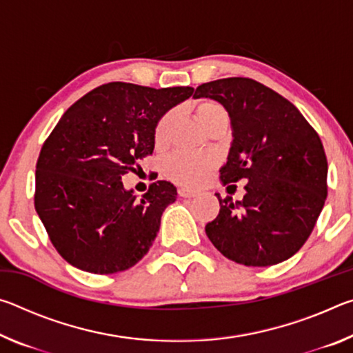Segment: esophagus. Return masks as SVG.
<instances>
[{
  "mask_svg": "<svg viewBox=\"0 0 353 353\" xmlns=\"http://www.w3.org/2000/svg\"><path fill=\"white\" fill-rule=\"evenodd\" d=\"M199 191L198 190H188V188H179V196H182V198H194V196H198Z\"/></svg>",
  "mask_w": 353,
  "mask_h": 353,
  "instance_id": "34e87169",
  "label": "esophagus"
}]
</instances>
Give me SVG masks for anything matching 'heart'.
I'll return each instance as SVG.
<instances>
[{
  "label": "heart",
  "mask_w": 353,
  "mask_h": 353,
  "mask_svg": "<svg viewBox=\"0 0 353 353\" xmlns=\"http://www.w3.org/2000/svg\"><path fill=\"white\" fill-rule=\"evenodd\" d=\"M227 115L224 107L214 101H202L196 105V117L208 129L219 117ZM172 115L166 113L155 126L154 140L155 145H165ZM219 159L214 154H194L179 151L170 155L165 162V172L172 182L185 185V187H196L204 182L207 176L216 168Z\"/></svg>",
  "instance_id": "1"
}]
</instances>
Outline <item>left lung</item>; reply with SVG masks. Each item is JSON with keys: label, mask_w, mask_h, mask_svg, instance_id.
Here are the masks:
<instances>
[{"label": "left lung", "mask_w": 353, "mask_h": 353, "mask_svg": "<svg viewBox=\"0 0 353 353\" xmlns=\"http://www.w3.org/2000/svg\"><path fill=\"white\" fill-rule=\"evenodd\" d=\"M193 98L218 101L229 112L234 141L221 168L229 188L246 181V194L219 199L205 225L213 246L246 266H271L301 249L327 198V157L316 130L294 104L249 77L202 83Z\"/></svg>", "instance_id": "obj_1"}]
</instances>
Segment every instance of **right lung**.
I'll return each mask as SVG.
<instances>
[{"mask_svg": "<svg viewBox=\"0 0 353 353\" xmlns=\"http://www.w3.org/2000/svg\"><path fill=\"white\" fill-rule=\"evenodd\" d=\"M193 92L109 82L63 113L41 146L34 205L52 246L70 265L113 274L148 254L177 190L157 181L137 201L121 177L152 154L159 119Z\"/></svg>", "mask_w": 353, "mask_h": 353, "instance_id": "obj_1", "label": "right lung"}]
</instances>
